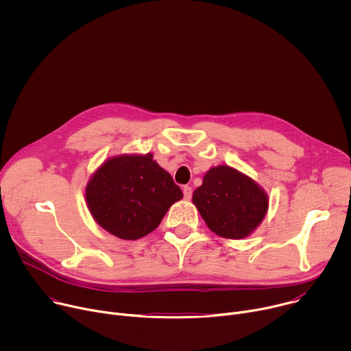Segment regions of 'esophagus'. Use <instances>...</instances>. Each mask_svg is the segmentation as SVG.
<instances>
[{"label":"esophagus","mask_w":351,"mask_h":351,"mask_svg":"<svg viewBox=\"0 0 351 351\" xmlns=\"http://www.w3.org/2000/svg\"><path fill=\"white\" fill-rule=\"evenodd\" d=\"M191 193H193V190H191L190 186H183V195H184L186 199L191 198Z\"/></svg>","instance_id":"esophagus-1"}]
</instances>
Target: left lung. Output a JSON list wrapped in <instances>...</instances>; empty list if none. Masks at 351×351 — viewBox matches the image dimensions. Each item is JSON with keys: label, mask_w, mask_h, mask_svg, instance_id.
I'll return each mask as SVG.
<instances>
[{"label": "left lung", "mask_w": 351, "mask_h": 351, "mask_svg": "<svg viewBox=\"0 0 351 351\" xmlns=\"http://www.w3.org/2000/svg\"><path fill=\"white\" fill-rule=\"evenodd\" d=\"M193 204L215 234L239 240L260 226L269 198L250 176L229 165H218L210 168L203 184L194 190Z\"/></svg>", "instance_id": "1"}]
</instances>
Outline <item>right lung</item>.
<instances>
[{"label":"right lung","mask_w":351,"mask_h":351,"mask_svg":"<svg viewBox=\"0 0 351 351\" xmlns=\"http://www.w3.org/2000/svg\"><path fill=\"white\" fill-rule=\"evenodd\" d=\"M182 197L180 187L152 153L108 158L86 186V203L93 219L123 240L152 233Z\"/></svg>","instance_id":"obj_1"}]
</instances>
